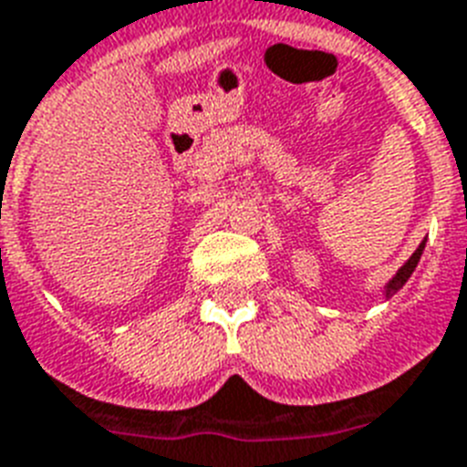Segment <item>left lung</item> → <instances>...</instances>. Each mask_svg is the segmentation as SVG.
<instances>
[{"instance_id": "8db88e82", "label": "left lung", "mask_w": 467, "mask_h": 467, "mask_svg": "<svg viewBox=\"0 0 467 467\" xmlns=\"http://www.w3.org/2000/svg\"><path fill=\"white\" fill-rule=\"evenodd\" d=\"M421 252H424V242H421L420 247H417V252H414V254L410 256V262H407L405 266H402V269L398 271V276L392 278V281H390V285H388V293H395V291H400V288H402V285L407 284V278L412 276V271L417 269V262H420Z\"/></svg>"}]
</instances>
